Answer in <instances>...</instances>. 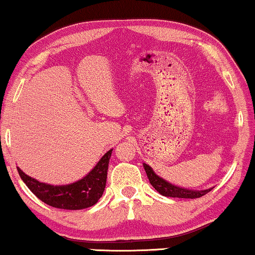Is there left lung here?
<instances>
[{
    "label": "left lung",
    "instance_id": "1",
    "mask_svg": "<svg viewBox=\"0 0 255 255\" xmlns=\"http://www.w3.org/2000/svg\"><path fill=\"white\" fill-rule=\"evenodd\" d=\"M144 168L146 171V175H147L148 180H150V183L154 187V189L158 193H160L164 197H171V198H186V199H195L200 198L203 195L209 193L211 189H205V191H192V189H186L181 188V187L174 186V184L166 182L165 180L160 178L158 175L154 174V171L150 168V165L145 164Z\"/></svg>",
    "mask_w": 255,
    "mask_h": 255
}]
</instances>
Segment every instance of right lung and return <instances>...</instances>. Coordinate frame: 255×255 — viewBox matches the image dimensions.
I'll list each match as a JSON object with an SVG mask.
<instances>
[{"instance_id":"add662e5","label":"right lung","mask_w":255,"mask_h":255,"mask_svg":"<svg viewBox=\"0 0 255 255\" xmlns=\"http://www.w3.org/2000/svg\"><path fill=\"white\" fill-rule=\"evenodd\" d=\"M111 152L113 150L108 151L84 178L66 186H51L39 182L19 168L17 172L28 189L49 206L63 210H83L97 204L103 195Z\"/></svg>"}]
</instances>
